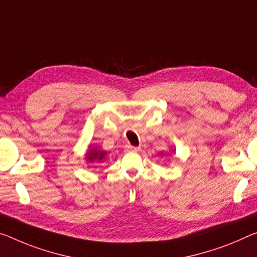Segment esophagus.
<instances>
[{
	"instance_id": "1",
	"label": "esophagus",
	"mask_w": 257,
	"mask_h": 257,
	"mask_svg": "<svg viewBox=\"0 0 257 257\" xmlns=\"http://www.w3.org/2000/svg\"><path fill=\"white\" fill-rule=\"evenodd\" d=\"M138 151H139V147H134V146H131V145L126 146V152H128V153H136V152H138Z\"/></svg>"
}]
</instances>
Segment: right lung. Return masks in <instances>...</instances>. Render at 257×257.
<instances>
[{"mask_svg": "<svg viewBox=\"0 0 257 257\" xmlns=\"http://www.w3.org/2000/svg\"><path fill=\"white\" fill-rule=\"evenodd\" d=\"M105 156V152H101L98 151L96 148H93V149H89L86 154V159H87L89 162H93V161H102L103 160V157Z\"/></svg>", "mask_w": 257, "mask_h": 257, "instance_id": "obj_1", "label": "right lung"}]
</instances>
